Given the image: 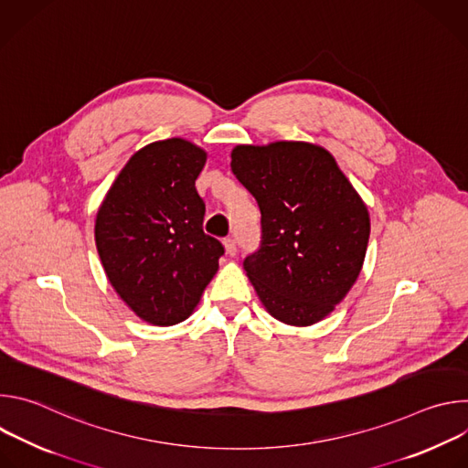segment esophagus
<instances>
[{"label": "esophagus", "instance_id": "1", "mask_svg": "<svg viewBox=\"0 0 468 468\" xmlns=\"http://www.w3.org/2000/svg\"><path fill=\"white\" fill-rule=\"evenodd\" d=\"M224 246H226V251H228L229 255H235V253H237V242H235L233 237L224 239Z\"/></svg>", "mask_w": 468, "mask_h": 468}]
</instances>
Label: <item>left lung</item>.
Segmentation results:
<instances>
[{
	"label": "left lung",
	"mask_w": 468,
	"mask_h": 468,
	"mask_svg": "<svg viewBox=\"0 0 468 468\" xmlns=\"http://www.w3.org/2000/svg\"><path fill=\"white\" fill-rule=\"evenodd\" d=\"M235 177L261 211L259 248L242 266L262 305L291 325L327 316L356 283L370 218L346 176L320 146H237Z\"/></svg>",
	"instance_id": "left-lung-1"
}]
</instances>
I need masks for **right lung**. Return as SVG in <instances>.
Returning a JSON list of instances; mask_svg holds the SVG:
<instances>
[{
    "instance_id": "add662e5",
    "label": "right lung",
    "mask_w": 468,
    "mask_h": 468,
    "mask_svg": "<svg viewBox=\"0 0 468 468\" xmlns=\"http://www.w3.org/2000/svg\"><path fill=\"white\" fill-rule=\"evenodd\" d=\"M206 152L183 139L148 144L109 188L96 217V246L118 296L143 320H185L218 271L224 246L204 233L196 179Z\"/></svg>"
}]
</instances>
